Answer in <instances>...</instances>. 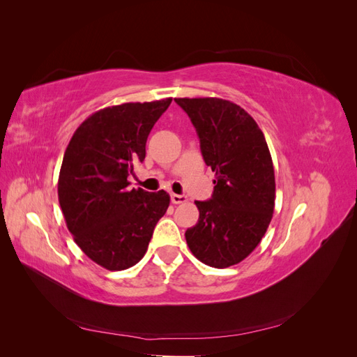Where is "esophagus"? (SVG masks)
I'll return each mask as SVG.
<instances>
[{"label": "esophagus", "instance_id": "obj_1", "mask_svg": "<svg viewBox=\"0 0 357 357\" xmlns=\"http://www.w3.org/2000/svg\"><path fill=\"white\" fill-rule=\"evenodd\" d=\"M186 201H188V198L185 195H177V193H172V195H171V202L172 204H183Z\"/></svg>", "mask_w": 357, "mask_h": 357}]
</instances>
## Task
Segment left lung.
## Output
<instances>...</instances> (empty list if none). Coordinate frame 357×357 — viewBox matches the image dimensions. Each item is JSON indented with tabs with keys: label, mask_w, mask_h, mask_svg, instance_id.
<instances>
[{
	"label": "left lung",
	"mask_w": 357,
	"mask_h": 357,
	"mask_svg": "<svg viewBox=\"0 0 357 357\" xmlns=\"http://www.w3.org/2000/svg\"><path fill=\"white\" fill-rule=\"evenodd\" d=\"M195 126L205 164L215 172L210 201H195L198 223L185 236L202 264H240L273 219L275 176L261 128L240 105L222 98H174Z\"/></svg>",
	"instance_id": "1"
}]
</instances>
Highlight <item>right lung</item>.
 Segmentation results:
<instances>
[{
  "mask_svg": "<svg viewBox=\"0 0 357 357\" xmlns=\"http://www.w3.org/2000/svg\"><path fill=\"white\" fill-rule=\"evenodd\" d=\"M172 98L125 102L95 112L75 129L62 159L58 198L67 228L82 252L109 271L142 261L165 190H129V174L146 158V142Z\"/></svg>",
  "mask_w": 357,
  "mask_h": 357,
  "instance_id": "1",
  "label": "right lung"
}]
</instances>
